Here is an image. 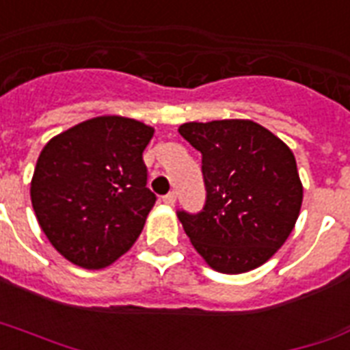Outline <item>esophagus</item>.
Wrapping results in <instances>:
<instances>
[{
	"mask_svg": "<svg viewBox=\"0 0 350 350\" xmlns=\"http://www.w3.org/2000/svg\"><path fill=\"white\" fill-rule=\"evenodd\" d=\"M162 200H164V204L173 206L175 204V200H177V195H175V191H170V193H166L162 197Z\"/></svg>",
	"mask_w": 350,
	"mask_h": 350,
	"instance_id": "1",
	"label": "esophagus"
}]
</instances>
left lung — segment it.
Segmentation results:
<instances>
[{
	"label": "left lung",
	"mask_w": 350,
	"mask_h": 350,
	"mask_svg": "<svg viewBox=\"0 0 350 350\" xmlns=\"http://www.w3.org/2000/svg\"><path fill=\"white\" fill-rule=\"evenodd\" d=\"M202 155L206 202L177 212L213 270L243 273L267 262L294 230L303 186L291 148L252 120L188 122L178 127Z\"/></svg>",
	"instance_id": "8db88e82"
}]
</instances>
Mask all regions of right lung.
I'll use <instances>...</instances> for the list:
<instances>
[{
  "label": "right lung",
  "mask_w": 350,
  "mask_h": 350,
  "mask_svg": "<svg viewBox=\"0 0 350 350\" xmlns=\"http://www.w3.org/2000/svg\"><path fill=\"white\" fill-rule=\"evenodd\" d=\"M153 133L133 118L96 116L45 144L32 175V208L67 261L105 268L138 239L157 200L142 161Z\"/></svg>",
  "instance_id": "add662e5"
}]
</instances>
